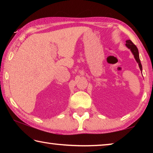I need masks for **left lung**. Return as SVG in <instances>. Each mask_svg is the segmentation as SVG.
<instances>
[{
	"instance_id": "8db88e82",
	"label": "left lung",
	"mask_w": 153,
	"mask_h": 153,
	"mask_svg": "<svg viewBox=\"0 0 153 153\" xmlns=\"http://www.w3.org/2000/svg\"><path fill=\"white\" fill-rule=\"evenodd\" d=\"M126 47L128 48L129 49H130L131 53L134 55V57L136 61L137 62V63L139 64V68L141 71H142V65L141 63V61H140L139 58V50H138L137 47H136L135 45H134V43L131 42L130 39H128V40L126 41V44H125Z\"/></svg>"
}]
</instances>
